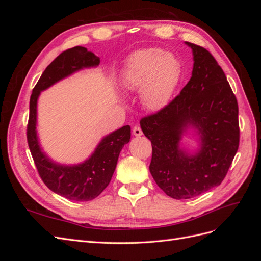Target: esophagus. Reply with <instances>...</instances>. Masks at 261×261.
Masks as SVG:
<instances>
[{
    "label": "esophagus",
    "mask_w": 261,
    "mask_h": 261,
    "mask_svg": "<svg viewBox=\"0 0 261 261\" xmlns=\"http://www.w3.org/2000/svg\"><path fill=\"white\" fill-rule=\"evenodd\" d=\"M133 134L135 136L139 137V136L143 135V130H141V128L139 127V126H134V127H133Z\"/></svg>",
    "instance_id": "obj_1"
}]
</instances>
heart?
Here are the masks:
<instances>
[{"label":"heart","instance_id":"obj_1","mask_svg":"<svg viewBox=\"0 0 261 261\" xmlns=\"http://www.w3.org/2000/svg\"><path fill=\"white\" fill-rule=\"evenodd\" d=\"M179 76L177 60L161 49H145L133 53L122 74L126 89L143 90V100L150 109L168 103Z\"/></svg>","mask_w":261,"mask_h":261}]
</instances>
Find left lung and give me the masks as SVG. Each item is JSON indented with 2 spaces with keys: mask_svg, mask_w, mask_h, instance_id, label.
I'll return each mask as SVG.
<instances>
[{
  "mask_svg": "<svg viewBox=\"0 0 261 261\" xmlns=\"http://www.w3.org/2000/svg\"><path fill=\"white\" fill-rule=\"evenodd\" d=\"M186 44L194 55L191 80L169 105L140 120L152 145L150 173L174 199L193 198L222 183L240 145L239 105L223 69L208 50ZM188 124L202 139L194 156L179 149Z\"/></svg>",
  "mask_w": 261,
  "mask_h": 261,
  "instance_id": "left-lung-1",
  "label": "left lung"
}]
</instances>
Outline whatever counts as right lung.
Returning <instances> with one entry per match:
<instances>
[{"instance_id":"add662e5","label":"right lung","mask_w":261,"mask_h":261,"mask_svg":"<svg viewBox=\"0 0 261 261\" xmlns=\"http://www.w3.org/2000/svg\"><path fill=\"white\" fill-rule=\"evenodd\" d=\"M100 59L84 46L63 51L44 69L33 89L29 102L27 141L43 183L52 192L69 200L89 201L98 197L112 178L118 155L130 139V126L126 125L101 140L96 151L82 164L65 167L52 162L39 146L37 123V100L40 91L84 67L99 65Z\"/></svg>"}]
</instances>
